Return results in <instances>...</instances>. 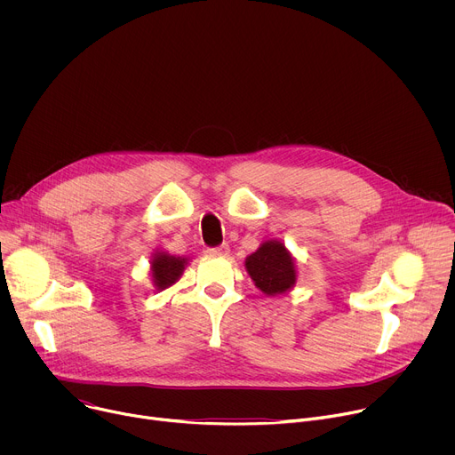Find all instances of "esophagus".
Returning a JSON list of instances; mask_svg holds the SVG:
<instances>
[{
  "mask_svg": "<svg viewBox=\"0 0 455 455\" xmlns=\"http://www.w3.org/2000/svg\"><path fill=\"white\" fill-rule=\"evenodd\" d=\"M228 251H230V248H228V244H227V243H221L220 246L209 248V253H211V255H216V257H227V255H228Z\"/></svg>",
  "mask_w": 455,
  "mask_h": 455,
  "instance_id": "obj_1",
  "label": "esophagus"
}]
</instances>
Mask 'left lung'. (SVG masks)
<instances>
[{"mask_svg":"<svg viewBox=\"0 0 455 455\" xmlns=\"http://www.w3.org/2000/svg\"><path fill=\"white\" fill-rule=\"evenodd\" d=\"M255 286L263 293L274 297L286 293L297 281L295 263L281 241H265L244 261Z\"/></svg>","mask_w":455,"mask_h":455,"instance_id":"obj_1","label":"left lung"}]
</instances>
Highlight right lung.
I'll return each instance as SVG.
<instances>
[{
    "instance_id": "1",
    "label": "right lung",
    "mask_w": 455,
    "mask_h": 455,
    "mask_svg": "<svg viewBox=\"0 0 455 455\" xmlns=\"http://www.w3.org/2000/svg\"><path fill=\"white\" fill-rule=\"evenodd\" d=\"M187 265L185 257H176L169 255L165 251H156L153 261H151V274H153V283L156 290H165L172 286L180 275L183 274Z\"/></svg>"
}]
</instances>
